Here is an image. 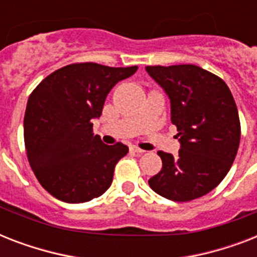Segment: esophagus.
Here are the masks:
<instances>
[{
  "label": "esophagus",
  "mask_w": 257,
  "mask_h": 257,
  "mask_svg": "<svg viewBox=\"0 0 257 257\" xmlns=\"http://www.w3.org/2000/svg\"><path fill=\"white\" fill-rule=\"evenodd\" d=\"M131 152L137 153V155H141V153H144L145 151H143V149H140V148H137V147H131Z\"/></svg>",
  "instance_id": "obj_1"
}]
</instances>
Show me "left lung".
<instances>
[{"mask_svg": "<svg viewBox=\"0 0 257 257\" xmlns=\"http://www.w3.org/2000/svg\"><path fill=\"white\" fill-rule=\"evenodd\" d=\"M171 101L179 155L159 152L161 171L149 187L172 201H189L215 189L231 169L240 143V121L227 84L196 65L147 66Z\"/></svg>", "mask_w": 257, "mask_h": 257, "instance_id": "left-lung-1", "label": "left lung"}]
</instances>
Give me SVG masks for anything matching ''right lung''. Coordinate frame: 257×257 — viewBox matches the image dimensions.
<instances>
[{"mask_svg":"<svg viewBox=\"0 0 257 257\" xmlns=\"http://www.w3.org/2000/svg\"><path fill=\"white\" fill-rule=\"evenodd\" d=\"M137 66L110 68L94 62L64 66L30 94L24 118L29 164L40 184L64 203H85L110 187L124 144L105 145L92 131L108 93Z\"/></svg>","mask_w":257,"mask_h":257,"instance_id":"1","label":"right lung"}]
</instances>
